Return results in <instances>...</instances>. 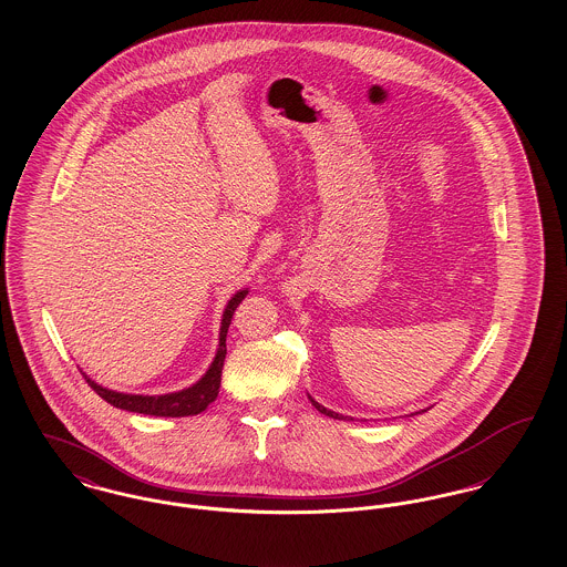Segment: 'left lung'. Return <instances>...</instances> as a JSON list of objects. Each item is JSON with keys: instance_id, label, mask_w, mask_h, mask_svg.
Wrapping results in <instances>:
<instances>
[{"instance_id": "obj_1", "label": "left lung", "mask_w": 567, "mask_h": 567, "mask_svg": "<svg viewBox=\"0 0 567 567\" xmlns=\"http://www.w3.org/2000/svg\"><path fill=\"white\" fill-rule=\"evenodd\" d=\"M307 396H309L311 405H313V408H316L320 414H324V416L334 417V420H354V417L343 416V414H337V412H332V410H327V408H324V405H320V403H318V401H316L311 394H307ZM426 410H429V408H426ZM426 410H420V412H416V414H422V412H426ZM416 414H412V416H416Z\"/></svg>"}]
</instances>
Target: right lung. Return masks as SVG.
I'll return each mask as SVG.
<instances>
[{
    "instance_id": "obj_1",
    "label": "right lung",
    "mask_w": 567,
    "mask_h": 567,
    "mask_svg": "<svg viewBox=\"0 0 567 567\" xmlns=\"http://www.w3.org/2000/svg\"><path fill=\"white\" fill-rule=\"evenodd\" d=\"M247 288L239 290L235 297L228 300L224 316H221V327H219V343H217V352L207 369V373L189 388H183L177 392H168V394H130V392H117L111 388L100 386L95 384L91 378L85 375L87 384H90L106 403L125 410V412H134V414H145V416L162 417H183L196 416L200 412H205L210 403L217 399L219 384H221V367H224V358H226V334L228 327L233 322V313L239 307L240 300L247 297Z\"/></svg>"
}]
</instances>
